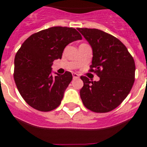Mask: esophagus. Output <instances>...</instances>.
Instances as JSON below:
<instances>
[{
    "label": "esophagus",
    "instance_id": "esophagus-1",
    "mask_svg": "<svg viewBox=\"0 0 147 147\" xmlns=\"http://www.w3.org/2000/svg\"><path fill=\"white\" fill-rule=\"evenodd\" d=\"M72 76H73V78H74V79L79 78V77H80V76H79L78 74L75 73V72H73V73H72Z\"/></svg>",
    "mask_w": 147,
    "mask_h": 147
}]
</instances>
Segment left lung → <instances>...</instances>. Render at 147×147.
Here are the masks:
<instances>
[{
    "label": "left lung",
    "mask_w": 147,
    "mask_h": 147,
    "mask_svg": "<svg viewBox=\"0 0 147 147\" xmlns=\"http://www.w3.org/2000/svg\"><path fill=\"white\" fill-rule=\"evenodd\" d=\"M92 48L89 72L100 80L89 81L81 76L84 86L80 90L83 104L89 110L104 113L113 110L123 102L135 81V64L122 42L100 29L78 28Z\"/></svg>",
    "instance_id": "8db88e82"
}]
</instances>
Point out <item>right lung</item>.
<instances>
[{
  "label": "right lung",
  "instance_id": "right-lung-1",
  "mask_svg": "<svg viewBox=\"0 0 147 147\" xmlns=\"http://www.w3.org/2000/svg\"><path fill=\"white\" fill-rule=\"evenodd\" d=\"M82 39L72 27L54 26L34 33L23 43L15 55L14 80L20 95L30 107L49 112L61 104L72 73L53 77L52 62L61 59L65 47Z\"/></svg>",
  "mask_w": 147,
  "mask_h": 147
}]
</instances>
